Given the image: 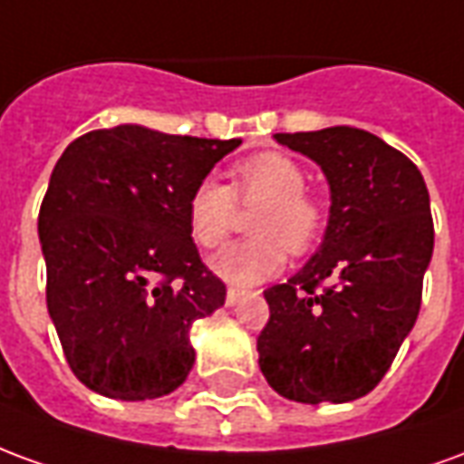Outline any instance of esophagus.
I'll return each instance as SVG.
<instances>
[{"mask_svg":"<svg viewBox=\"0 0 464 464\" xmlns=\"http://www.w3.org/2000/svg\"><path fill=\"white\" fill-rule=\"evenodd\" d=\"M243 288H236V285H228V291H226V305H236L238 303V298L243 295Z\"/></svg>","mask_w":464,"mask_h":464,"instance_id":"obj_1","label":"esophagus"}]
</instances>
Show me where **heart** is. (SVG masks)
<instances>
[{"mask_svg":"<svg viewBox=\"0 0 464 464\" xmlns=\"http://www.w3.org/2000/svg\"><path fill=\"white\" fill-rule=\"evenodd\" d=\"M303 166L288 153H253L231 169V186L206 176L193 186L186 218L188 233L201 248H216L231 236L238 206L261 208L251 221L256 238L236 241L211 258L223 281L253 285L271 278L293 256L308 253L321 241L328 208L315 193L305 191Z\"/></svg>","mask_w":464,"mask_h":464,"instance_id":"1","label":"heart"}]
</instances>
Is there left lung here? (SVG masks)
<instances>
[{"instance_id":"8db88e82","label":"left lung","mask_w":464,"mask_h":464,"mask_svg":"<svg viewBox=\"0 0 464 464\" xmlns=\"http://www.w3.org/2000/svg\"><path fill=\"white\" fill-rule=\"evenodd\" d=\"M311 156L331 183L321 251L288 283L263 291L258 335L268 385L295 402H348L388 372L418 321L435 243L418 166L375 133L350 126L276 133Z\"/></svg>"}]
</instances>
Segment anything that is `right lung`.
Listing matches in <instances>:
<instances>
[{"label":"right lung","instance_id":"1","mask_svg":"<svg viewBox=\"0 0 464 464\" xmlns=\"http://www.w3.org/2000/svg\"><path fill=\"white\" fill-rule=\"evenodd\" d=\"M238 143L123 123L56 161L39 208L46 308L89 390L161 398L193 368L191 325L221 308L226 285L198 256L186 203Z\"/></svg>","mask_w":464,"mask_h":464}]
</instances>
